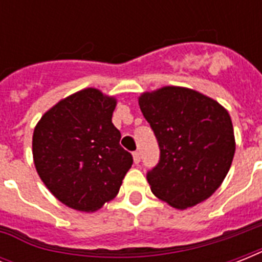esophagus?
<instances>
[{
	"label": "esophagus",
	"mask_w": 262,
	"mask_h": 262,
	"mask_svg": "<svg viewBox=\"0 0 262 262\" xmlns=\"http://www.w3.org/2000/svg\"><path fill=\"white\" fill-rule=\"evenodd\" d=\"M133 160H135V163H140V160H141V155H140L139 151L133 152Z\"/></svg>",
	"instance_id": "esophagus-1"
}]
</instances>
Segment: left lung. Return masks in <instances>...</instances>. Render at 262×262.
<instances>
[{"label": "left lung", "mask_w": 262, "mask_h": 262, "mask_svg": "<svg viewBox=\"0 0 262 262\" xmlns=\"http://www.w3.org/2000/svg\"><path fill=\"white\" fill-rule=\"evenodd\" d=\"M139 104L160 149L159 162L147 172L152 193L178 209L211 197L235 152L227 110L205 95L181 87L141 95Z\"/></svg>", "instance_id": "8db88e82"}]
</instances>
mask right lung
Instances as JSON below:
<instances>
[{
  "instance_id": "add662e5",
  "label": "right lung",
  "mask_w": 262,
  "mask_h": 262,
  "mask_svg": "<svg viewBox=\"0 0 262 262\" xmlns=\"http://www.w3.org/2000/svg\"><path fill=\"white\" fill-rule=\"evenodd\" d=\"M115 100L87 88L43 115L32 137L39 177L68 207L92 212L118 194L133 164L111 122Z\"/></svg>"
}]
</instances>
